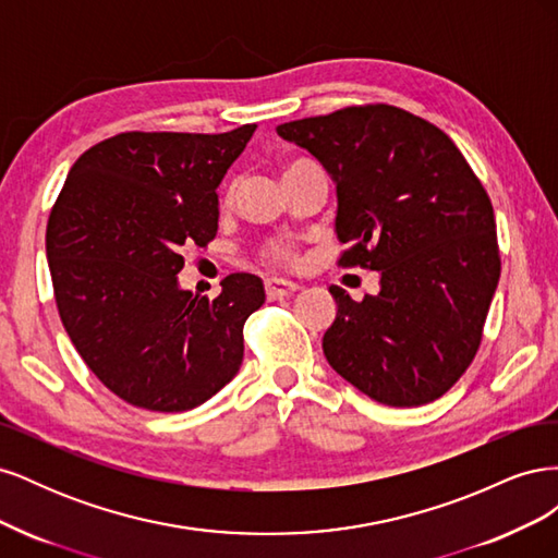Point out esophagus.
<instances>
[{
  "label": "esophagus",
  "instance_id": "1",
  "mask_svg": "<svg viewBox=\"0 0 558 558\" xmlns=\"http://www.w3.org/2000/svg\"><path fill=\"white\" fill-rule=\"evenodd\" d=\"M298 291V286L293 281H283V279H265V293L267 300H279Z\"/></svg>",
  "mask_w": 558,
  "mask_h": 558
}]
</instances>
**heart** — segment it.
Returning a JSON list of instances; mask_svg holds the SVG:
<instances>
[{
	"label": "heart",
	"instance_id": "b5f03b06",
	"mask_svg": "<svg viewBox=\"0 0 558 558\" xmlns=\"http://www.w3.org/2000/svg\"><path fill=\"white\" fill-rule=\"evenodd\" d=\"M300 162H305V160H295V162H291V165H286L283 174L289 172V170H293V167L300 165ZM263 258H265L267 263H272V265H293V263L298 260L295 246H293L291 242H283V240L267 242V244L263 246Z\"/></svg>",
	"mask_w": 558,
	"mask_h": 558
}]
</instances>
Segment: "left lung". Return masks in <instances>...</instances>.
<instances>
[{"instance_id": "1", "label": "left lung", "mask_w": 558, "mask_h": 558, "mask_svg": "<svg viewBox=\"0 0 558 558\" xmlns=\"http://www.w3.org/2000/svg\"><path fill=\"white\" fill-rule=\"evenodd\" d=\"M337 185L342 267L377 269L379 293L330 286L337 316L324 353L381 404L445 396L475 359L500 279L496 218L447 134L391 105H363L277 128Z\"/></svg>"}]
</instances>
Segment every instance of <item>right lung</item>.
<instances>
[{
    "instance_id": "right-lung-1",
    "label": "right lung",
    "mask_w": 558,
    "mask_h": 558,
    "mask_svg": "<svg viewBox=\"0 0 558 558\" xmlns=\"http://www.w3.org/2000/svg\"><path fill=\"white\" fill-rule=\"evenodd\" d=\"M256 125L221 134L121 132L74 165L46 226L62 326L111 393L150 412L216 396L244 359L263 281L228 275L218 298L181 291L183 251L218 230L228 167Z\"/></svg>"
}]
</instances>
